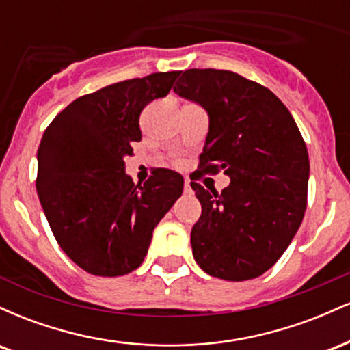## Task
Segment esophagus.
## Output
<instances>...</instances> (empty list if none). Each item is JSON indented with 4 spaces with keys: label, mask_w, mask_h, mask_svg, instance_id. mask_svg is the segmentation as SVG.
<instances>
[{
    "label": "esophagus",
    "mask_w": 350,
    "mask_h": 350,
    "mask_svg": "<svg viewBox=\"0 0 350 350\" xmlns=\"http://www.w3.org/2000/svg\"><path fill=\"white\" fill-rule=\"evenodd\" d=\"M184 194H192L191 180H187V179H186V183H184Z\"/></svg>",
    "instance_id": "obj_1"
}]
</instances>
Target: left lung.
<instances>
[{"label":"left lung","mask_w":350,"mask_h":350,"mask_svg":"<svg viewBox=\"0 0 350 350\" xmlns=\"http://www.w3.org/2000/svg\"><path fill=\"white\" fill-rule=\"evenodd\" d=\"M172 90L207 111L202 171L224 170L230 178L222 194L191 183L202 206L191 232L194 260L215 278H256L278 262L303 222L309 180L303 136L271 90L235 72L184 70Z\"/></svg>","instance_id":"1"}]
</instances>
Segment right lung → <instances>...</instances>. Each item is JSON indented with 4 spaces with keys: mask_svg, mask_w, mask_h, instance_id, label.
Segmentation results:
<instances>
[{
    "mask_svg": "<svg viewBox=\"0 0 350 350\" xmlns=\"http://www.w3.org/2000/svg\"><path fill=\"white\" fill-rule=\"evenodd\" d=\"M178 72L131 79L83 95L44 131L38 150L39 200L66 255L97 276L128 275L143 263L152 230L180 198L183 176L158 170L144 184L124 172L139 113L170 94Z\"/></svg>",
    "mask_w": 350,
    "mask_h": 350,
    "instance_id": "right-lung-1",
    "label": "right lung"
}]
</instances>
